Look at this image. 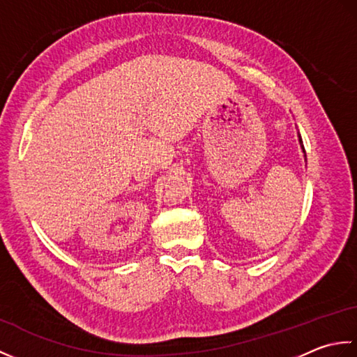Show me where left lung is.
<instances>
[{
  "mask_svg": "<svg viewBox=\"0 0 357 357\" xmlns=\"http://www.w3.org/2000/svg\"><path fill=\"white\" fill-rule=\"evenodd\" d=\"M298 138H299V144H301V149H302V151H304V158H305V161H307V155H305V149H304V144H302V138H301V133H298Z\"/></svg>",
  "mask_w": 357,
  "mask_h": 357,
  "instance_id": "left-lung-1",
  "label": "left lung"
}]
</instances>
